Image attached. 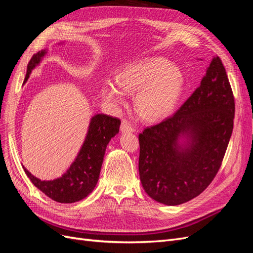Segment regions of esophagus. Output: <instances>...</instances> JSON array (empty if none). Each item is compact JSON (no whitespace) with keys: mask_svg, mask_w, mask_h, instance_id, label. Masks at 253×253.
<instances>
[{"mask_svg":"<svg viewBox=\"0 0 253 253\" xmlns=\"http://www.w3.org/2000/svg\"><path fill=\"white\" fill-rule=\"evenodd\" d=\"M120 131L122 133H132V132H135V127L131 124H128L126 120H124L121 122Z\"/></svg>","mask_w":253,"mask_h":253,"instance_id":"obj_1","label":"esophagus"}]
</instances>
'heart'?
<instances>
[{"label": "heart", "instance_id": "heart-1", "mask_svg": "<svg viewBox=\"0 0 253 253\" xmlns=\"http://www.w3.org/2000/svg\"><path fill=\"white\" fill-rule=\"evenodd\" d=\"M116 84L104 81L100 96L113 106L126 102V94H135L134 109L145 121L158 122L174 112L183 89L178 67L163 57H149L129 64L116 76Z\"/></svg>", "mask_w": 253, "mask_h": 253}]
</instances>
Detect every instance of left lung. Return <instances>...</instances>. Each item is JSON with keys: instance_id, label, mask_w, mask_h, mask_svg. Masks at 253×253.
Masks as SVG:
<instances>
[{"instance_id": "obj_1", "label": "left lung", "mask_w": 253, "mask_h": 253, "mask_svg": "<svg viewBox=\"0 0 253 253\" xmlns=\"http://www.w3.org/2000/svg\"><path fill=\"white\" fill-rule=\"evenodd\" d=\"M234 97L219 57L172 117L139 134L141 185L153 200L177 206L200 195L218 172L233 129Z\"/></svg>"}]
</instances>
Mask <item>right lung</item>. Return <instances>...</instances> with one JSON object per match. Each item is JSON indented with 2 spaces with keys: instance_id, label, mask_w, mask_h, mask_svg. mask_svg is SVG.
Wrapping results in <instances>:
<instances>
[{
  "instance_id": "right-lung-1",
  "label": "right lung",
  "mask_w": 253,
  "mask_h": 253,
  "mask_svg": "<svg viewBox=\"0 0 253 253\" xmlns=\"http://www.w3.org/2000/svg\"><path fill=\"white\" fill-rule=\"evenodd\" d=\"M46 53L47 50L43 49L34 55L27 65L24 83ZM119 126L120 120L118 118L104 114H97L91 117L85 139L77 157L61 177L52 180H41L30 173L24 166L23 169L30 181L52 201L61 204L79 202L95 189L100 175L106 147L113 137L118 134Z\"/></svg>"
}]
</instances>
